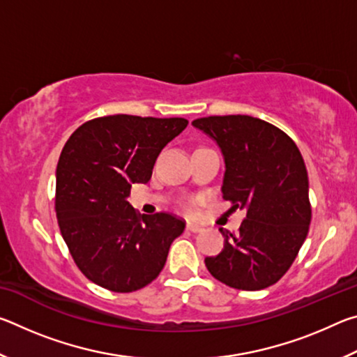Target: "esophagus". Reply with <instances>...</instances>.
<instances>
[{
    "label": "esophagus",
    "mask_w": 357,
    "mask_h": 357,
    "mask_svg": "<svg viewBox=\"0 0 357 357\" xmlns=\"http://www.w3.org/2000/svg\"><path fill=\"white\" fill-rule=\"evenodd\" d=\"M187 229L192 233H200L204 228L202 225H197V223H187Z\"/></svg>",
    "instance_id": "34e87169"
}]
</instances>
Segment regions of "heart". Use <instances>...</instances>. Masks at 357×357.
Instances as JSON below:
<instances>
[{"mask_svg":"<svg viewBox=\"0 0 357 357\" xmlns=\"http://www.w3.org/2000/svg\"><path fill=\"white\" fill-rule=\"evenodd\" d=\"M185 208H187V209H192V204H190V203H187V204H185Z\"/></svg>","mask_w":357,"mask_h":357,"instance_id":"heart-1","label":"heart"}]
</instances>
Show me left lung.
Masks as SVG:
<instances>
[{
    "instance_id": "1",
    "label": "left lung",
    "mask_w": 357,
    "mask_h": 357,
    "mask_svg": "<svg viewBox=\"0 0 357 357\" xmlns=\"http://www.w3.org/2000/svg\"><path fill=\"white\" fill-rule=\"evenodd\" d=\"M192 126L223 155V198L247 211L238 233L220 228L225 245L204 259L208 271L247 291L274 285L309 233V176L301 151L285 132L247 114L200 118Z\"/></svg>"
}]
</instances>
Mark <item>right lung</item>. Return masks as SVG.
I'll list each match as a JSON object with an SVG mask.
<instances>
[{"instance_id": "add662e5", "label": "right lung", "mask_w": 357, "mask_h": 357, "mask_svg": "<svg viewBox=\"0 0 357 357\" xmlns=\"http://www.w3.org/2000/svg\"><path fill=\"white\" fill-rule=\"evenodd\" d=\"M189 121L113 114L82 124L56 167V217L78 269L114 293L146 287L164 269L185 222L137 215L132 184H146L157 155Z\"/></svg>"}]
</instances>
